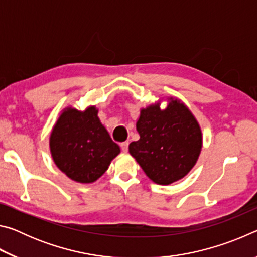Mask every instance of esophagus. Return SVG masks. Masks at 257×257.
<instances>
[{"label":"esophagus","instance_id":"1","mask_svg":"<svg viewBox=\"0 0 257 257\" xmlns=\"http://www.w3.org/2000/svg\"><path fill=\"white\" fill-rule=\"evenodd\" d=\"M128 146H129L128 142L121 143V150H122V152H124V153H127V152H128Z\"/></svg>","mask_w":257,"mask_h":257}]
</instances>
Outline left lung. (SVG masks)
Wrapping results in <instances>:
<instances>
[{"label":"left lung","instance_id":"8db88e82","mask_svg":"<svg viewBox=\"0 0 257 257\" xmlns=\"http://www.w3.org/2000/svg\"><path fill=\"white\" fill-rule=\"evenodd\" d=\"M139 110L137 142L129 153L143 171L158 185H170L182 179L197 163L203 146L202 129L189 107L181 99L169 96Z\"/></svg>","mask_w":257,"mask_h":257}]
</instances>
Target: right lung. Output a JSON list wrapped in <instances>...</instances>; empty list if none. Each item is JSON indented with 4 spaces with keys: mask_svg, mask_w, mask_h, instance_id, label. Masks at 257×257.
I'll return each instance as SVG.
<instances>
[{
    "mask_svg": "<svg viewBox=\"0 0 257 257\" xmlns=\"http://www.w3.org/2000/svg\"><path fill=\"white\" fill-rule=\"evenodd\" d=\"M49 145L56 167L79 184L98 180L121 152L99 120L95 105L82 111L71 105L64 107L52 127Z\"/></svg>",
    "mask_w": 257,
    "mask_h": 257,
    "instance_id": "1",
    "label": "right lung"
}]
</instances>
